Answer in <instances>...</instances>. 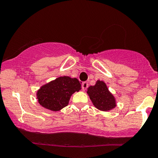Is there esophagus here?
<instances>
[{"label":"esophagus","instance_id":"obj_1","mask_svg":"<svg viewBox=\"0 0 158 158\" xmlns=\"http://www.w3.org/2000/svg\"><path fill=\"white\" fill-rule=\"evenodd\" d=\"M88 87V84L86 82H84L82 83V89L83 91H85L87 89V88Z\"/></svg>","mask_w":158,"mask_h":158}]
</instances>
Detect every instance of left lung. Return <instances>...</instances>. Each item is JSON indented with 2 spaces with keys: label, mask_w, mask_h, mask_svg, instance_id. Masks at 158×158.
Returning a JSON list of instances; mask_svg holds the SVG:
<instances>
[{
  "label": "left lung",
  "mask_w": 158,
  "mask_h": 158,
  "mask_svg": "<svg viewBox=\"0 0 158 158\" xmlns=\"http://www.w3.org/2000/svg\"><path fill=\"white\" fill-rule=\"evenodd\" d=\"M87 93L94 106L98 110L109 111L115 107V99L103 81L98 80L95 85L90 86Z\"/></svg>",
  "instance_id": "1"
}]
</instances>
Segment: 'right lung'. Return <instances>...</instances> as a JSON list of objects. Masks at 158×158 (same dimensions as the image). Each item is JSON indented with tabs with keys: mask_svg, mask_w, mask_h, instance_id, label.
Returning a JSON list of instances; mask_svg holds the SVG:
<instances>
[{
	"mask_svg": "<svg viewBox=\"0 0 158 158\" xmlns=\"http://www.w3.org/2000/svg\"><path fill=\"white\" fill-rule=\"evenodd\" d=\"M81 89V84L77 79L62 76L57 78L38 90V102L42 106L52 111H59L67 106L71 95Z\"/></svg>",
	"mask_w": 158,
	"mask_h": 158,
	"instance_id": "add662e5",
	"label": "right lung"
}]
</instances>
